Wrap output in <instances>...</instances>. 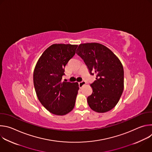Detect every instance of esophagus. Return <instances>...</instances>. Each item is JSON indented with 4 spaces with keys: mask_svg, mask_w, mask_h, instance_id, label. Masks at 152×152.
Here are the masks:
<instances>
[{
    "mask_svg": "<svg viewBox=\"0 0 152 152\" xmlns=\"http://www.w3.org/2000/svg\"><path fill=\"white\" fill-rule=\"evenodd\" d=\"M85 84H86V82L84 81V80L79 82V88H82V86H83L84 85H85Z\"/></svg>",
    "mask_w": 152,
    "mask_h": 152,
    "instance_id": "1",
    "label": "esophagus"
}]
</instances>
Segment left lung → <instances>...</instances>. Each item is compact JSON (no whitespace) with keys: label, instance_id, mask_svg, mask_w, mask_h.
I'll list each match as a JSON object with an SVG mask.
<instances>
[{"label":"left lung","instance_id":"obj_1","mask_svg":"<svg viewBox=\"0 0 152 152\" xmlns=\"http://www.w3.org/2000/svg\"><path fill=\"white\" fill-rule=\"evenodd\" d=\"M76 53L83 60L96 80L91 84V95L87 97L91 109L103 113L118 102L124 89V70L118 57L107 48L97 42L80 44Z\"/></svg>","mask_w":152,"mask_h":152}]
</instances>
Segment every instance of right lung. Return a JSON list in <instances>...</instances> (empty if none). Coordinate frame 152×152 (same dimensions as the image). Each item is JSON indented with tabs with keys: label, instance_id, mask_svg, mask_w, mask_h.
Listing matches in <instances>:
<instances>
[{
	"label": "right lung",
	"instance_id": "right-lung-1",
	"mask_svg": "<svg viewBox=\"0 0 152 152\" xmlns=\"http://www.w3.org/2000/svg\"><path fill=\"white\" fill-rule=\"evenodd\" d=\"M77 45L54 44L42 53L37 62L33 75L38 99L50 113L64 115L73 110L79 85L62 82L64 68L75 55Z\"/></svg>",
	"mask_w": 152,
	"mask_h": 152
}]
</instances>
